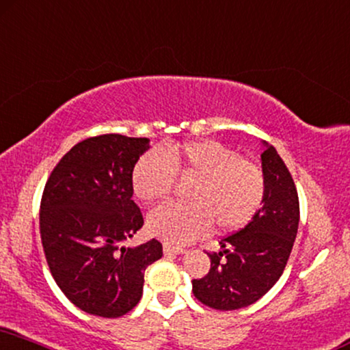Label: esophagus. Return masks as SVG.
<instances>
[{"label":"esophagus","instance_id":"esophagus-1","mask_svg":"<svg viewBox=\"0 0 350 350\" xmlns=\"http://www.w3.org/2000/svg\"><path fill=\"white\" fill-rule=\"evenodd\" d=\"M164 252L165 254H183L185 249L183 247H178V246H172V244L165 243L164 244Z\"/></svg>","mask_w":350,"mask_h":350}]
</instances>
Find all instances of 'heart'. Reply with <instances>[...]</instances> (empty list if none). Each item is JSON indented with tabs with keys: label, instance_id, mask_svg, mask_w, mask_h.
Segmentation results:
<instances>
[{
	"label": "heart",
	"instance_id": "1",
	"mask_svg": "<svg viewBox=\"0 0 350 350\" xmlns=\"http://www.w3.org/2000/svg\"><path fill=\"white\" fill-rule=\"evenodd\" d=\"M176 174L196 180L188 191L189 204L164 202L148 217L149 231L170 244L191 243L206 234L211 225L217 231L243 228L264 202V170L214 139L143 154L131 172L136 198L151 202L169 196Z\"/></svg>",
	"mask_w": 350,
	"mask_h": 350
}]
</instances>
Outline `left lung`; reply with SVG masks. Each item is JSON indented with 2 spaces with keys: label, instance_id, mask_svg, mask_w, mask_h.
I'll use <instances>...</instances> for the list:
<instances>
[{
  "label": "left lung",
  "instance_id": "1",
  "mask_svg": "<svg viewBox=\"0 0 350 350\" xmlns=\"http://www.w3.org/2000/svg\"><path fill=\"white\" fill-rule=\"evenodd\" d=\"M267 189L254 219L207 252L211 270L193 280V294L215 310H236L258 301L283 273L299 226V196L291 172L273 146L262 152Z\"/></svg>",
  "mask_w": 350,
  "mask_h": 350
}]
</instances>
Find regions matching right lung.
<instances>
[{"label": "right lung", "mask_w": 350, "mask_h": 350, "mask_svg": "<svg viewBox=\"0 0 350 350\" xmlns=\"http://www.w3.org/2000/svg\"><path fill=\"white\" fill-rule=\"evenodd\" d=\"M148 138L107 133L66 154L44 185L40 234L49 271L80 310L119 319L139 302L144 271L162 257L157 239L124 247L144 220L131 172Z\"/></svg>", "instance_id": "add662e5"}]
</instances>
